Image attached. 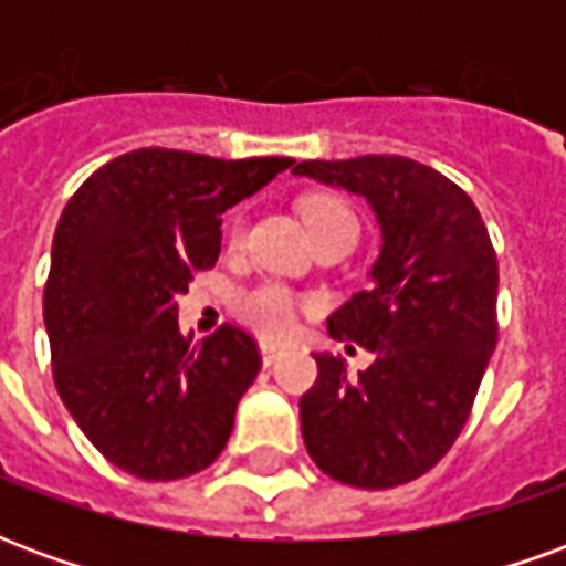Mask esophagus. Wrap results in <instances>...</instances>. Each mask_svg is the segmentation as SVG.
<instances>
[{
    "mask_svg": "<svg viewBox=\"0 0 566 566\" xmlns=\"http://www.w3.org/2000/svg\"><path fill=\"white\" fill-rule=\"evenodd\" d=\"M260 357H263V367H272V364L282 357V348H275V345H260Z\"/></svg>",
    "mask_w": 566,
    "mask_h": 566,
    "instance_id": "1",
    "label": "esophagus"
}]
</instances>
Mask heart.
Wrapping results in <instances>:
<instances>
[{"mask_svg":"<svg viewBox=\"0 0 566 566\" xmlns=\"http://www.w3.org/2000/svg\"><path fill=\"white\" fill-rule=\"evenodd\" d=\"M300 214H303L312 239H321V235L333 233V230H355L357 233V218L352 206L345 199L333 197V193H312V197H306L303 206H300ZM242 235H245V223L233 221L230 230H227V245L239 248L242 245ZM233 308L235 315L242 318V324H248L263 339L275 343V339H284V336L294 333L303 300L291 287H284V284L260 282L254 287L239 291L233 300Z\"/></svg>","mask_w":566,"mask_h":566,"instance_id":"b5f03b06","label":"heart"}]
</instances>
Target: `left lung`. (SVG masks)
Returning a JSON list of instances; mask_svg holds the SVG:
<instances>
[{
	"label": "left lung",
	"instance_id": "1",
	"mask_svg": "<svg viewBox=\"0 0 566 566\" xmlns=\"http://www.w3.org/2000/svg\"><path fill=\"white\" fill-rule=\"evenodd\" d=\"M294 175L367 197L381 227L373 282L327 318L333 339H355L376 364L348 379L339 357L315 355L303 442L343 485H406L454 446L497 345L491 235L461 187L409 157L303 160Z\"/></svg>",
	"mask_w": 566,
	"mask_h": 566
}]
</instances>
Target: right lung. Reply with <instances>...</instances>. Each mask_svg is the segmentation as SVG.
Instances as JSON below:
<instances>
[{"instance_id":"right-lung-1","label":"right lung","mask_w":566,"mask_h":566,"mask_svg":"<svg viewBox=\"0 0 566 566\" xmlns=\"http://www.w3.org/2000/svg\"><path fill=\"white\" fill-rule=\"evenodd\" d=\"M294 166L139 148L105 163L60 214L44 327L60 400L105 461L145 482L206 470L260 373L254 336L178 331V294L221 254V214Z\"/></svg>"}]
</instances>
